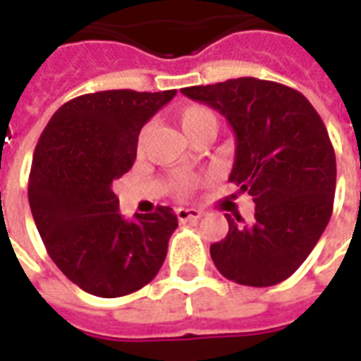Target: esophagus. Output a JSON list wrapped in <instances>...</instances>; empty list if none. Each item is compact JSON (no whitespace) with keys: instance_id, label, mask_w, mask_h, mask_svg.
<instances>
[{"instance_id":"34e87169","label":"esophagus","mask_w":361,"mask_h":361,"mask_svg":"<svg viewBox=\"0 0 361 361\" xmlns=\"http://www.w3.org/2000/svg\"><path fill=\"white\" fill-rule=\"evenodd\" d=\"M176 216H178L180 222H189V220L201 219V216H203V212L197 211V209H183V207H180V209H176Z\"/></svg>"}]
</instances>
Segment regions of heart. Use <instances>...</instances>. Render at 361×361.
I'll return each instance as SVG.
<instances>
[{
    "label": "heart",
    "instance_id": "b5f03b06",
    "mask_svg": "<svg viewBox=\"0 0 361 361\" xmlns=\"http://www.w3.org/2000/svg\"><path fill=\"white\" fill-rule=\"evenodd\" d=\"M178 121H180L181 131L185 133V137H191L195 131L203 129V127H216L214 114L209 108H203V106H189V108H185L180 114ZM145 139H147V129H142L141 133H139V147L145 142ZM191 188H193V181L181 180L178 183V193L180 195H188Z\"/></svg>",
    "mask_w": 361,
    "mask_h": 361
}]
</instances>
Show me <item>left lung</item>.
Listing matches in <instances>:
<instances>
[{"mask_svg": "<svg viewBox=\"0 0 361 361\" xmlns=\"http://www.w3.org/2000/svg\"><path fill=\"white\" fill-rule=\"evenodd\" d=\"M181 92L219 110L235 135L228 180L255 203L253 222L226 214L228 235L211 245L222 276L274 286L292 276L333 214L336 160L310 100L286 85L240 77Z\"/></svg>", "mask_w": 361, "mask_h": 361, "instance_id": "obj_1", "label": "left lung"}]
</instances>
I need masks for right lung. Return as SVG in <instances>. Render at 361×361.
Listing matches in <instances>:
<instances>
[{
    "mask_svg": "<svg viewBox=\"0 0 361 361\" xmlns=\"http://www.w3.org/2000/svg\"><path fill=\"white\" fill-rule=\"evenodd\" d=\"M176 90H102L59 108L36 145L28 203L51 261L98 298L149 284L178 228L170 207L126 220L114 181L131 170L142 126Z\"/></svg>",
    "mask_w": 361,
    "mask_h": 361,
    "instance_id": "right-lung-1",
    "label": "right lung"
}]
</instances>
